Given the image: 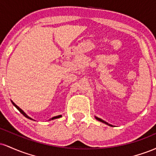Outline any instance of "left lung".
Returning a JSON list of instances; mask_svg holds the SVG:
<instances>
[{"mask_svg":"<svg viewBox=\"0 0 156 156\" xmlns=\"http://www.w3.org/2000/svg\"><path fill=\"white\" fill-rule=\"evenodd\" d=\"M97 119H98V120H99L100 122H103V123H105V124H107V125H110V126H112V125H109V124H108V123L106 122H105L104 120H103V119H100V118H98V117H95Z\"/></svg>","mask_w":156,"mask_h":156,"instance_id":"8db88e82","label":"left lung"}]
</instances>
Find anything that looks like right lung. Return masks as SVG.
Segmentation results:
<instances>
[{"label":"right lung","instance_id":"obj_1","mask_svg":"<svg viewBox=\"0 0 156 156\" xmlns=\"http://www.w3.org/2000/svg\"><path fill=\"white\" fill-rule=\"evenodd\" d=\"M12 104H13L14 105H15V106L16 107V108H17V109H18V110H19V112H20V113H21V114H22L23 116H25V117H26V118H28V119H32L31 117H28V116H27V115H26V113H25L24 112H23V111L22 110V109H21V108H19V107H18V106H17V105H16L15 103H14V102H12ZM62 117V115H58V116H56V117H53V118H52V119H57V118H59V117ZM32 120H33V119H32Z\"/></svg>","mask_w":156,"mask_h":156}]
</instances>
